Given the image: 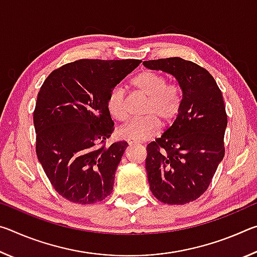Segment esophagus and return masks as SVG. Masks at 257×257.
Listing matches in <instances>:
<instances>
[{
  "label": "esophagus",
  "instance_id": "1",
  "mask_svg": "<svg viewBox=\"0 0 257 257\" xmlns=\"http://www.w3.org/2000/svg\"><path fill=\"white\" fill-rule=\"evenodd\" d=\"M127 142H128V144H129V145H135V144H136V142L130 141V139H127Z\"/></svg>",
  "mask_w": 257,
  "mask_h": 257
}]
</instances>
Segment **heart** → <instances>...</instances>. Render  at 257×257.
<instances>
[{
  "instance_id": "obj_1",
  "label": "heart",
  "mask_w": 257,
  "mask_h": 257,
  "mask_svg": "<svg viewBox=\"0 0 257 257\" xmlns=\"http://www.w3.org/2000/svg\"><path fill=\"white\" fill-rule=\"evenodd\" d=\"M132 85L146 97L142 110L146 115L125 124L120 129V135L125 139L141 142L158 134L160 120L163 124H170L177 118L181 108V93L177 85L167 84L163 75L152 70L139 72L133 78ZM107 110L116 120H128V97L122 86L113 87L108 94Z\"/></svg>"
}]
</instances>
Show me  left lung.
<instances>
[{
  "label": "left lung",
  "mask_w": 257,
  "mask_h": 257,
  "mask_svg": "<svg viewBox=\"0 0 257 257\" xmlns=\"http://www.w3.org/2000/svg\"><path fill=\"white\" fill-rule=\"evenodd\" d=\"M143 64L170 73L181 89L176 121L147 145L146 171L155 198L182 205L205 193L224 156L228 119L223 96L211 73L191 61L175 56Z\"/></svg>",
  "instance_id": "left-lung-1"
}]
</instances>
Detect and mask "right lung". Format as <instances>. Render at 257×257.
Instances as JSON below:
<instances>
[{
	"label": "right lung",
	"mask_w": 257,
	"mask_h": 257,
	"mask_svg": "<svg viewBox=\"0 0 257 257\" xmlns=\"http://www.w3.org/2000/svg\"><path fill=\"white\" fill-rule=\"evenodd\" d=\"M141 60L81 59L52 71L34 111L36 154L56 193L94 204L112 193L127 142L105 146L114 130L107 110L113 87Z\"/></svg>",
	"instance_id": "1"
}]
</instances>
